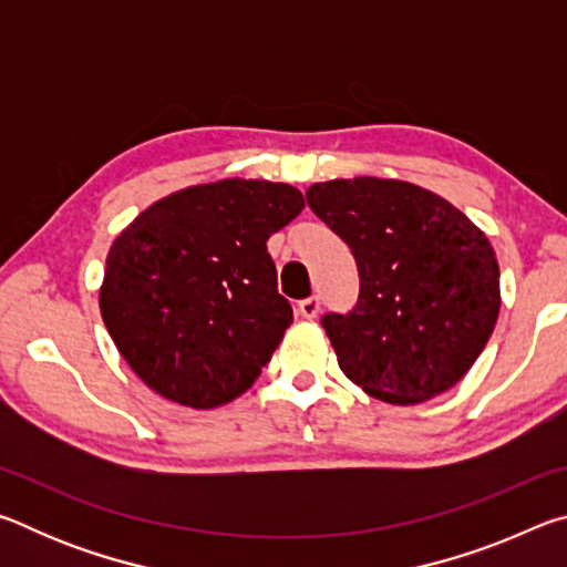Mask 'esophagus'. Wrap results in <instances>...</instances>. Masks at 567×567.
Instances as JSON below:
<instances>
[{"label":"esophagus","mask_w":567,"mask_h":567,"mask_svg":"<svg viewBox=\"0 0 567 567\" xmlns=\"http://www.w3.org/2000/svg\"><path fill=\"white\" fill-rule=\"evenodd\" d=\"M297 312H300V318H305V320L318 318L320 297H305V300H300V305H297Z\"/></svg>","instance_id":"esophagus-1"}]
</instances>
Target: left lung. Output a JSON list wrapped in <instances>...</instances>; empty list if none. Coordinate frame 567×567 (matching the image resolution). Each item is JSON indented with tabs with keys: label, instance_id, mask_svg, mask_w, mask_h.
<instances>
[{
	"label": "left lung",
	"instance_id": "8db88e82",
	"mask_svg": "<svg viewBox=\"0 0 567 567\" xmlns=\"http://www.w3.org/2000/svg\"><path fill=\"white\" fill-rule=\"evenodd\" d=\"M305 197L358 262V302L322 318L344 375L390 405L463 380L501 312V267L485 233L402 179L318 182Z\"/></svg>",
	"mask_w": 567,
	"mask_h": 567
}]
</instances>
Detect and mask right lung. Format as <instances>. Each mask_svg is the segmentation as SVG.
Here are the masks:
<instances>
[{"label": "right lung", "mask_w": 567, "mask_h": 567, "mask_svg": "<svg viewBox=\"0 0 567 567\" xmlns=\"http://www.w3.org/2000/svg\"><path fill=\"white\" fill-rule=\"evenodd\" d=\"M302 207L285 182L235 177L179 189L122 229L100 310L147 388L195 410L252 388L292 322L267 239Z\"/></svg>", "instance_id": "1"}]
</instances>
